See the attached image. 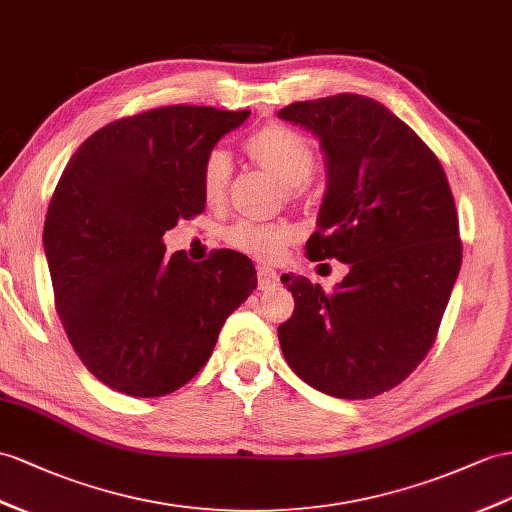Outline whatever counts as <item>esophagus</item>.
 Here are the masks:
<instances>
[{
	"label": "esophagus",
	"mask_w": 512,
	"mask_h": 512,
	"mask_svg": "<svg viewBox=\"0 0 512 512\" xmlns=\"http://www.w3.org/2000/svg\"><path fill=\"white\" fill-rule=\"evenodd\" d=\"M257 285H259V290H272V287L279 285V272L270 266H259L257 268Z\"/></svg>",
	"instance_id": "esophagus-1"
}]
</instances>
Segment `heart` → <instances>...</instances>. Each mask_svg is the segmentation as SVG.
<instances>
[{
    "label": "heart",
    "mask_w": 512,
    "mask_h": 512,
    "mask_svg": "<svg viewBox=\"0 0 512 512\" xmlns=\"http://www.w3.org/2000/svg\"><path fill=\"white\" fill-rule=\"evenodd\" d=\"M248 160L268 175L277 179L290 199L303 196V183H307L316 170V149L311 140L298 129L287 125H266L244 142ZM231 164L222 149L205 155L201 166V194L207 205H220L229 188ZM222 238L235 251L257 259H279L285 248L298 238V229L292 222H235L227 227Z\"/></svg>",
    "instance_id": "obj_1"
}]
</instances>
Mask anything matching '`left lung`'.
Masks as SVG:
<instances>
[{"mask_svg": "<svg viewBox=\"0 0 512 512\" xmlns=\"http://www.w3.org/2000/svg\"><path fill=\"white\" fill-rule=\"evenodd\" d=\"M279 119L311 129L326 153L329 186L307 257L350 266L331 292L283 274L294 313L279 324L281 350L326 396L374 398L424 361L461 270L448 177L428 144L370 97L296 101Z\"/></svg>", "mask_w": 512, "mask_h": 512, "instance_id": "left-lung-1", "label": "left lung"}]
</instances>
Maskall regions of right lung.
Returning a JSON list of instances; mask_svg holds the SVG:
<instances>
[{
	"label": "right lung",
	"mask_w": 512,
	"mask_h": 512,
	"mask_svg": "<svg viewBox=\"0 0 512 512\" xmlns=\"http://www.w3.org/2000/svg\"><path fill=\"white\" fill-rule=\"evenodd\" d=\"M248 114L179 103L123 116L62 170L43 229L56 311L86 370L114 391L160 398L192 381L257 287L242 253L194 264L162 242L203 212L205 155Z\"/></svg>",
	"instance_id": "right-lung-1"
}]
</instances>
